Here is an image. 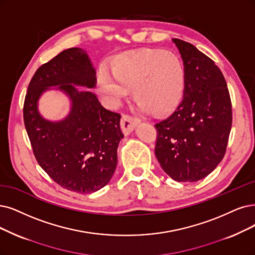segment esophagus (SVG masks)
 Wrapping results in <instances>:
<instances>
[{
	"label": "esophagus",
	"instance_id": "obj_1",
	"mask_svg": "<svg viewBox=\"0 0 255 255\" xmlns=\"http://www.w3.org/2000/svg\"><path fill=\"white\" fill-rule=\"evenodd\" d=\"M139 122L140 121L136 118L124 115L121 120V128L123 130V132H124L125 135H129L134 130V128L139 124Z\"/></svg>",
	"mask_w": 255,
	"mask_h": 255
}]
</instances>
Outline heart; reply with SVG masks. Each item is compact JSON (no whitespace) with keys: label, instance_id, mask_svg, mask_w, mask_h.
<instances>
[{"label":"heart","instance_id":"heart-1","mask_svg":"<svg viewBox=\"0 0 255 255\" xmlns=\"http://www.w3.org/2000/svg\"><path fill=\"white\" fill-rule=\"evenodd\" d=\"M186 72L181 59L164 50L123 53L113 60L111 73H98L97 88L109 106L117 107L133 90L138 107L154 115L172 110L183 98Z\"/></svg>","mask_w":255,"mask_h":255}]
</instances>
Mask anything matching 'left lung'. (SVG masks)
<instances>
[{
  "label": "left lung",
  "mask_w": 255,
  "mask_h": 255,
  "mask_svg": "<svg viewBox=\"0 0 255 255\" xmlns=\"http://www.w3.org/2000/svg\"><path fill=\"white\" fill-rule=\"evenodd\" d=\"M186 72L183 100L155 124V156L176 182H197L223 159L232 125V107L218 66L190 43L172 39Z\"/></svg>",
  "instance_id": "obj_1"
}]
</instances>
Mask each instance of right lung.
I'll list each match as a JSON object with an SVG mask.
<instances>
[{
	"label": "right lung",
	"mask_w": 255,
	"mask_h": 255,
	"mask_svg": "<svg viewBox=\"0 0 255 255\" xmlns=\"http://www.w3.org/2000/svg\"><path fill=\"white\" fill-rule=\"evenodd\" d=\"M97 71L86 50L69 48L42 65L28 86L24 123L37 163L65 189L91 193L106 186L116 171L118 147L124 137L119 113L104 108L94 88ZM58 90L70 101L68 116L45 119L38 101L46 91Z\"/></svg>",
	"instance_id": "obj_1"
}]
</instances>
